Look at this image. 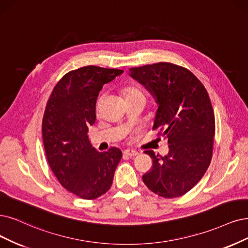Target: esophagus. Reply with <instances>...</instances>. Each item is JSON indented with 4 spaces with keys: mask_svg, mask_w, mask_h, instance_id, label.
Returning a JSON list of instances; mask_svg holds the SVG:
<instances>
[{
    "mask_svg": "<svg viewBox=\"0 0 248 248\" xmlns=\"http://www.w3.org/2000/svg\"><path fill=\"white\" fill-rule=\"evenodd\" d=\"M124 153L126 155V156H130V157H133V156H136V155H138V151L137 150H134V149H125L124 151Z\"/></svg>",
    "mask_w": 248,
    "mask_h": 248,
    "instance_id": "1",
    "label": "esophagus"
}]
</instances>
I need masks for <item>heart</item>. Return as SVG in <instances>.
Instances as JSON below:
<instances>
[{
    "label": "heart",
    "mask_w": 248,
    "mask_h": 248,
    "mask_svg": "<svg viewBox=\"0 0 248 248\" xmlns=\"http://www.w3.org/2000/svg\"><path fill=\"white\" fill-rule=\"evenodd\" d=\"M124 95L125 98H129V97H135V96H144L142 91L136 86H127L124 89ZM101 100H102V98H99L98 101H97V107H99L100 105V102Z\"/></svg>",
    "instance_id": "1"
}]
</instances>
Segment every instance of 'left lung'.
Wrapping results in <instances>:
<instances>
[{
    "mask_svg": "<svg viewBox=\"0 0 248 248\" xmlns=\"http://www.w3.org/2000/svg\"><path fill=\"white\" fill-rule=\"evenodd\" d=\"M131 77L156 98L153 130L168 140L166 156L144 151L152 168L143 182L164 198L186 194L203 177L213 157L215 113L204 86L189 69L170 62L130 68Z\"/></svg>",
    "mask_w": 248,
    "mask_h": 248,
    "instance_id": "obj_1",
    "label": "left lung"
}]
</instances>
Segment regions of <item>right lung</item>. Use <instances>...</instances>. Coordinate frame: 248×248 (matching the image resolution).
I'll return each instance as SVG.
<instances>
[{
  "mask_svg": "<svg viewBox=\"0 0 248 248\" xmlns=\"http://www.w3.org/2000/svg\"><path fill=\"white\" fill-rule=\"evenodd\" d=\"M124 70L89 65L71 70L57 82L47 102L42 133L46 156L60 184L81 199L105 194L123 153L99 152L89 141L96 121V100L104 84Z\"/></svg>",
  "mask_w": 248,
  "mask_h": 248,
  "instance_id": "1",
  "label": "right lung"
}]
</instances>
